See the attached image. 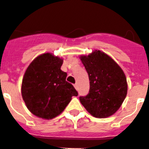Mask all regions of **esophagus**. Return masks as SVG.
I'll use <instances>...</instances> for the list:
<instances>
[{
    "label": "esophagus",
    "instance_id": "34e87169",
    "mask_svg": "<svg viewBox=\"0 0 149 149\" xmlns=\"http://www.w3.org/2000/svg\"><path fill=\"white\" fill-rule=\"evenodd\" d=\"M74 88H76V90H78V86H77V83H75L74 85Z\"/></svg>",
    "mask_w": 149,
    "mask_h": 149
}]
</instances>
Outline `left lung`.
Segmentation results:
<instances>
[{
	"label": "left lung",
	"mask_w": 149,
	"mask_h": 149,
	"mask_svg": "<svg viewBox=\"0 0 149 149\" xmlns=\"http://www.w3.org/2000/svg\"><path fill=\"white\" fill-rule=\"evenodd\" d=\"M80 58L90 80L88 94L79 96L81 104L95 117L112 115L127 95V85L124 72L112 58L100 51Z\"/></svg>",
	"instance_id": "obj_1"
}]
</instances>
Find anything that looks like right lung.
<instances>
[{
    "instance_id": "add662e5",
    "label": "right lung",
    "mask_w": 149,
    "mask_h": 149,
    "mask_svg": "<svg viewBox=\"0 0 149 149\" xmlns=\"http://www.w3.org/2000/svg\"><path fill=\"white\" fill-rule=\"evenodd\" d=\"M63 60L51 54L37 57L25 72L22 95L28 109L38 117L53 119L61 114L78 93L66 81Z\"/></svg>"
}]
</instances>
